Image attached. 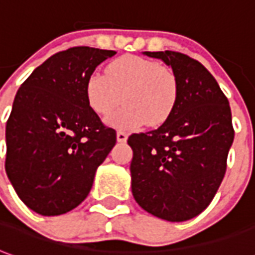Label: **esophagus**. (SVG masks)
Here are the masks:
<instances>
[{
    "mask_svg": "<svg viewBox=\"0 0 255 255\" xmlns=\"http://www.w3.org/2000/svg\"><path fill=\"white\" fill-rule=\"evenodd\" d=\"M117 140L119 143H125L128 140V134L125 131H117Z\"/></svg>",
    "mask_w": 255,
    "mask_h": 255,
    "instance_id": "esophagus-1",
    "label": "esophagus"
}]
</instances>
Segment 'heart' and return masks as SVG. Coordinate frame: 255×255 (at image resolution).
I'll return each mask as SVG.
<instances>
[{
    "label": "heart",
    "instance_id": "b5f03b06",
    "mask_svg": "<svg viewBox=\"0 0 255 255\" xmlns=\"http://www.w3.org/2000/svg\"><path fill=\"white\" fill-rule=\"evenodd\" d=\"M176 97L175 75L157 61L137 55L118 58L107 66V75L96 72L86 82L87 103L97 115H108L124 100V108L107 118V124L119 130L162 125Z\"/></svg>",
    "mask_w": 255,
    "mask_h": 255
}]
</instances>
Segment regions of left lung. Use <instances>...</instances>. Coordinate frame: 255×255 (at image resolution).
I'll list each match as a JSON object with an SVG mask.
<instances>
[{"instance_id": "1", "label": "left lung", "mask_w": 255, "mask_h": 255, "mask_svg": "<svg viewBox=\"0 0 255 255\" xmlns=\"http://www.w3.org/2000/svg\"><path fill=\"white\" fill-rule=\"evenodd\" d=\"M171 66L178 97L155 130L131 134V193L157 218L183 222L197 217L217 194L233 143L229 101L203 65L175 51L143 52Z\"/></svg>"}]
</instances>
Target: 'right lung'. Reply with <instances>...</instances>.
<instances>
[{
  "label": "right lung",
  "mask_w": 255,
  "mask_h": 255,
  "mask_svg": "<svg viewBox=\"0 0 255 255\" xmlns=\"http://www.w3.org/2000/svg\"><path fill=\"white\" fill-rule=\"evenodd\" d=\"M117 52L73 47L36 68L17 90L6 122L5 171L19 198L40 215L69 212L87 197L117 143L86 98V82Z\"/></svg>",
  "instance_id": "right-lung-1"
}]
</instances>
